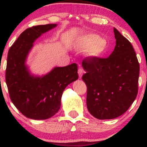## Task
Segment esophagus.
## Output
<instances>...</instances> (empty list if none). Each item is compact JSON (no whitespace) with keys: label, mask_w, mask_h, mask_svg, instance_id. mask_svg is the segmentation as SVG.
<instances>
[{"label":"esophagus","mask_w":147,"mask_h":147,"mask_svg":"<svg viewBox=\"0 0 147 147\" xmlns=\"http://www.w3.org/2000/svg\"><path fill=\"white\" fill-rule=\"evenodd\" d=\"M83 72H84V70L82 68H79L78 70V74L79 76V78H82V75H83Z\"/></svg>","instance_id":"esophagus-1"}]
</instances>
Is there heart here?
Returning a JSON list of instances; mask_svg holds the SVG:
<instances>
[{"instance_id": "b5f03b06", "label": "heart", "mask_w": 147, "mask_h": 147, "mask_svg": "<svg viewBox=\"0 0 147 147\" xmlns=\"http://www.w3.org/2000/svg\"><path fill=\"white\" fill-rule=\"evenodd\" d=\"M80 42L83 48L88 50L89 55L93 57L99 56L106 48L105 39L95 34L84 35L81 38Z\"/></svg>"}]
</instances>
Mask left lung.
Listing matches in <instances>:
<instances>
[{"label":"left lung","instance_id":"8db88e82","mask_svg":"<svg viewBox=\"0 0 147 147\" xmlns=\"http://www.w3.org/2000/svg\"><path fill=\"white\" fill-rule=\"evenodd\" d=\"M114 34L116 45L110 56L87 57L82 61L88 110L99 119L122 115L138 95L140 65L136 52L116 28Z\"/></svg>","mask_w":147,"mask_h":147}]
</instances>
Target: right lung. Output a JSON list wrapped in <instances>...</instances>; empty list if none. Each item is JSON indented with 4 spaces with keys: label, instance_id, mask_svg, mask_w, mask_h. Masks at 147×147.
Wrapping results in <instances>:
<instances>
[{
    "label": "right lung",
    "instance_id": "add662e5",
    "mask_svg": "<svg viewBox=\"0 0 147 147\" xmlns=\"http://www.w3.org/2000/svg\"><path fill=\"white\" fill-rule=\"evenodd\" d=\"M57 24L36 25L21 34L7 55L5 81L11 102L25 117L46 119L58 112L65 87L79 78L77 65L55 67L42 77L32 75L25 65L33 43Z\"/></svg>",
    "mask_w": 147,
    "mask_h": 147
}]
</instances>
